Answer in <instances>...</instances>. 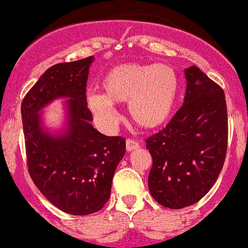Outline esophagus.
<instances>
[{
	"mask_svg": "<svg viewBox=\"0 0 248 248\" xmlns=\"http://www.w3.org/2000/svg\"><path fill=\"white\" fill-rule=\"evenodd\" d=\"M139 147H140V145H139L138 141L131 140V139H128V140H126V151L131 152V151L134 150H138Z\"/></svg>",
	"mask_w": 248,
	"mask_h": 248,
	"instance_id": "obj_1",
	"label": "esophagus"
}]
</instances>
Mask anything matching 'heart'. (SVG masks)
I'll return each instance as SVG.
<instances>
[{"label":"heart","instance_id":"heart-1","mask_svg":"<svg viewBox=\"0 0 248 248\" xmlns=\"http://www.w3.org/2000/svg\"><path fill=\"white\" fill-rule=\"evenodd\" d=\"M103 93H87L93 114L107 125L117 122L114 103L128 102L131 120L143 129L164 125L173 115L180 90L176 70L166 63H124L108 70Z\"/></svg>","mask_w":248,"mask_h":248}]
</instances>
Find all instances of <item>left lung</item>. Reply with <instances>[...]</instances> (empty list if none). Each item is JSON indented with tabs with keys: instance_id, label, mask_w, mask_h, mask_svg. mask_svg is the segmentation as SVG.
Instances as JSON below:
<instances>
[{
	"instance_id": "left-lung-1",
	"label": "left lung",
	"mask_w": 248,
	"mask_h": 248,
	"mask_svg": "<svg viewBox=\"0 0 248 248\" xmlns=\"http://www.w3.org/2000/svg\"><path fill=\"white\" fill-rule=\"evenodd\" d=\"M184 105L168 125L146 140L153 163L148 188L159 204L196 203L218 179L228 148V109L218 84L192 65L185 69Z\"/></svg>"
}]
</instances>
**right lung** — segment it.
<instances>
[{"label": "right lung", "instance_id": "obj_1", "mask_svg": "<svg viewBox=\"0 0 248 248\" xmlns=\"http://www.w3.org/2000/svg\"><path fill=\"white\" fill-rule=\"evenodd\" d=\"M93 57L52 65L22 102L27 164L41 193L61 211L87 216L103 208L112 179L125 153V139L96 130L86 102V82ZM69 98L66 128L52 134L42 125L41 109Z\"/></svg>", "mask_w": 248, "mask_h": 248}]
</instances>
